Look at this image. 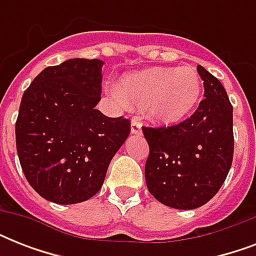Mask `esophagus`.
<instances>
[{
    "instance_id": "obj_1",
    "label": "esophagus",
    "mask_w": 256,
    "mask_h": 256,
    "mask_svg": "<svg viewBox=\"0 0 256 256\" xmlns=\"http://www.w3.org/2000/svg\"><path fill=\"white\" fill-rule=\"evenodd\" d=\"M132 134H140L142 132V124L138 120H132Z\"/></svg>"
}]
</instances>
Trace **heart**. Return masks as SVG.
Masks as SVG:
<instances>
[{
    "instance_id": "heart-1",
    "label": "heart",
    "mask_w": 256,
    "mask_h": 256,
    "mask_svg": "<svg viewBox=\"0 0 256 256\" xmlns=\"http://www.w3.org/2000/svg\"><path fill=\"white\" fill-rule=\"evenodd\" d=\"M114 92L124 106L144 108L154 122L174 124L196 108L202 81L191 66L152 68L124 74Z\"/></svg>"
}]
</instances>
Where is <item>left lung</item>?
<instances>
[{
  "mask_svg": "<svg viewBox=\"0 0 256 256\" xmlns=\"http://www.w3.org/2000/svg\"><path fill=\"white\" fill-rule=\"evenodd\" d=\"M204 100L174 126L142 128L150 148L144 178L150 194L166 206L192 210L222 187L234 156L232 104L223 85L196 66Z\"/></svg>",
  "mask_w": 256,
  "mask_h": 256,
  "instance_id": "1",
  "label": "left lung"
}]
</instances>
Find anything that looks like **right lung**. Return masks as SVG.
Wrapping results in <instances>:
<instances>
[{
    "label": "right lung",
    "instance_id": "obj_1",
    "mask_svg": "<svg viewBox=\"0 0 256 256\" xmlns=\"http://www.w3.org/2000/svg\"><path fill=\"white\" fill-rule=\"evenodd\" d=\"M102 66L100 60L85 58L49 66L22 96L18 158L30 186L46 200L74 204L94 196L130 134V120L96 108Z\"/></svg>",
    "mask_w": 256,
    "mask_h": 256
}]
</instances>
